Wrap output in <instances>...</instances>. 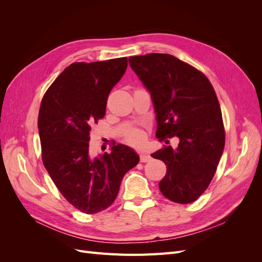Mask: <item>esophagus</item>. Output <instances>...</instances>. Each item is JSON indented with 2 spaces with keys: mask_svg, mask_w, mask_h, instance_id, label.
<instances>
[{
  "mask_svg": "<svg viewBox=\"0 0 262 262\" xmlns=\"http://www.w3.org/2000/svg\"><path fill=\"white\" fill-rule=\"evenodd\" d=\"M150 160H152V157H150L148 154H146V153H141V155H140V161H141L142 163L149 162Z\"/></svg>",
  "mask_w": 262,
  "mask_h": 262,
  "instance_id": "1",
  "label": "esophagus"
}]
</instances>
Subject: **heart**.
I'll use <instances>...</instances> for the list:
<instances>
[{
  "mask_svg": "<svg viewBox=\"0 0 262 262\" xmlns=\"http://www.w3.org/2000/svg\"><path fill=\"white\" fill-rule=\"evenodd\" d=\"M142 139H143V136L139 131H134L130 136V141L133 142V143H139V142L142 141Z\"/></svg>",
  "mask_w": 262,
  "mask_h": 262,
  "instance_id": "obj_1",
  "label": "heart"
}]
</instances>
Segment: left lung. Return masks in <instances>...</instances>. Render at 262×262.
Here are the masks:
<instances>
[{
	"label": "left lung",
	"instance_id": "8db88e82",
	"mask_svg": "<svg viewBox=\"0 0 262 262\" xmlns=\"http://www.w3.org/2000/svg\"><path fill=\"white\" fill-rule=\"evenodd\" d=\"M129 64L150 94L156 114V138H179L150 156L165 163L160 181L164 196L176 203L199 198L216 171L225 145L223 119L208 77L188 63L166 53L130 57Z\"/></svg>",
	"mask_w": 262,
	"mask_h": 262
}]
</instances>
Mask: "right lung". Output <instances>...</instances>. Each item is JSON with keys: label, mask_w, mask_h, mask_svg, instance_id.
<instances>
[{"label": "right lung", "mask_w": 262, "mask_h": 262, "mask_svg": "<svg viewBox=\"0 0 262 262\" xmlns=\"http://www.w3.org/2000/svg\"><path fill=\"white\" fill-rule=\"evenodd\" d=\"M128 59L72 63L46 92L38 116L42 162L66 199L86 214L106 210L123 176L139 163L124 144L92 156L90 133L106 114L110 91L123 76Z\"/></svg>", "instance_id": "add662e5"}]
</instances>
